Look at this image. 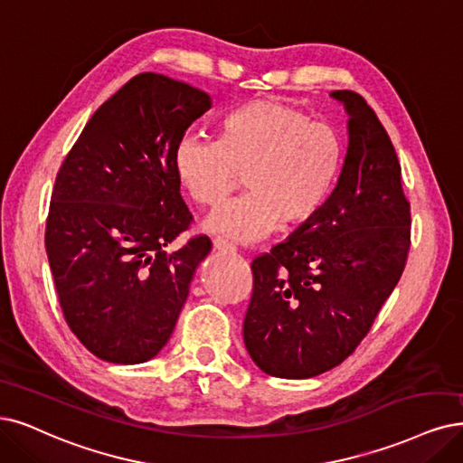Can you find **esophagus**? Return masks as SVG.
<instances>
[{
	"label": "esophagus",
	"instance_id": "1",
	"mask_svg": "<svg viewBox=\"0 0 463 463\" xmlns=\"http://www.w3.org/2000/svg\"><path fill=\"white\" fill-rule=\"evenodd\" d=\"M212 244H213V250L219 251V253H222V255H232V253L236 251L232 244H229V242H225V241H221V238H215V241H213Z\"/></svg>",
	"mask_w": 463,
	"mask_h": 463
}]
</instances>
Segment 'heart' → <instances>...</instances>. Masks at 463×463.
<instances>
[{
	"mask_svg": "<svg viewBox=\"0 0 463 463\" xmlns=\"http://www.w3.org/2000/svg\"><path fill=\"white\" fill-rule=\"evenodd\" d=\"M345 162L335 128L275 99L251 100L221 119L217 141L186 135L174 152L181 186L196 203L217 205L241 184L250 193L203 219L202 227L238 244L277 227L296 229L328 203Z\"/></svg>",
	"mask_w": 463,
	"mask_h": 463,
	"instance_id": "heart-1",
	"label": "heart"
}]
</instances>
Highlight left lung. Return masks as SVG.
<instances>
[{"mask_svg": "<svg viewBox=\"0 0 463 463\" xmlns=\"http://www.w3.org/2000/svg\"><path fill=\"white\" fill-rule=\"evenodd\" d=\"M347 152L324 210L251 261L244 345L265 373L307 380L341 364L395 289L410 248V203L387 131L354 91Z\"/></svg>", "mask_w": 463, "mask_h": 463, "instance_id": "1", "label": "left lung"}]
</instances>
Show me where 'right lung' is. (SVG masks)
I'll return each mask as SVG.
<instances>
[{"instance_id": "1", "label": "right lung", "mask_w": 463, "mask_h": 463, "mask_svg": "<svg viewBox=\"0 0 463 463\" xmlns=\"http://www.w3.org/2000/svg\"><path fill=\"white\" fill-rule=\"evenodd\" d=\"M210 109L212 97L191 83L135 76L91 116L59 169L47 260L68 326L100 361L156 356L212 250L196 236L165 251L193 219L174 152Z\"/></svg>"}]
</instances>
